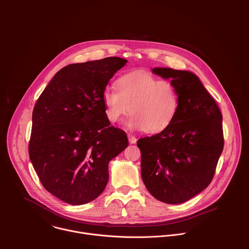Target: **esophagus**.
<instances>
[{
    "mask_svg": "<svg viewBox=\"0 0 249 249\" xmlns=\"http://www.w3.org/2000/svg\"><path fill=\"white\" fill-rule=\"evenodd\" d=\"M128 139H129L130 144H136V142H137V138H136L134 135H131V134H129V135H128Z\"/></svg>",
    "mask_w": 249,
    "mask_h": 249,
    "instance_id": "esophagus-1",
    "label": "esophagus"
}]
</instances>
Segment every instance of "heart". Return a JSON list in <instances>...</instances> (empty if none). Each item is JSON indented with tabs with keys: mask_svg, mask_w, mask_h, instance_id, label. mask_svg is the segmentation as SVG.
Returning <instances> with one entry per match:
<instances>
[{
	"mask_svg": "<svg viewBox=\"0 0 249 249\" xmlns=\"http://www.w3.org/2000/svg\"><path fill=\"white\" fill-rule=\"evenodd\" d=\"M118 90L109 87L102 92L105 114L118 122L130 112L128 126L148 133L164 130L178 110V93L167 80H158L146 72H131L117 81Z\"/></svg>",
	"mask_w": 249,
	"mask_h": 249,
	"instance_id": "b5f03b06",
	"label": "heart"
}]
</instances>
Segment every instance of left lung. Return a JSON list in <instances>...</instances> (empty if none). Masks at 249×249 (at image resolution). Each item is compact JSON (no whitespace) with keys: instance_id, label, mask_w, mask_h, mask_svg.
I'll use <instances>...</instances> for the list:
<instances>
[{"instance_id":"1","label":"left lung","mask_w":249,"mask_h":249,"mask_svg":"<svg viewBox=\"0 0 249 249\" xmlns=\"http://www.w3.org/2000/svg\"><path fill=\"white\" fill-rule=\"evenodd\" d=\"M171 79L178 110L160 133L141 138V173L149 192L166 204H181L211 183L224 149L223 116L215 99L188 71L155 68Z\"/></svg>"}]
</instances>
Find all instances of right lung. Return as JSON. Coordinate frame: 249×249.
Masks as SVG:
<instances>
[{
	"instance_id": "right-lung-1",
	"label": "right lung",
	"mask_w": 249,
	"mask_h": 249,
	"mask_svg": "<svg viewBox=\"0 0 249 249\" xmlns=\"http://www.w3.org/2000/svg\"><path fill=\"white\" fill-rule=\"evenodd\" d=\"M127 62L107 57L68 65L35 103L29 158L43 187L68 204L97 198L108 182L109 161L128 147L102 102L109 80Z\"/></svg>"
}]
</instances>
